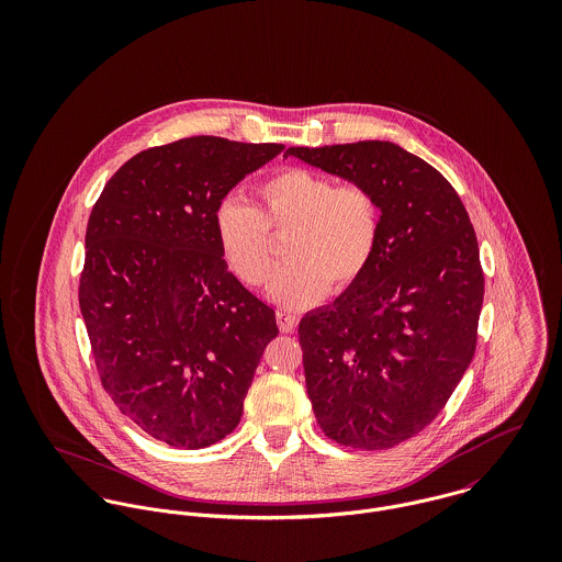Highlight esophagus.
I'll list each match as a JSON object with an SVG mask.
<instances>
[{
    "mask_svg": "<svg viewBox=\"0 0 562 562\" xmlns=\"http://www.w3.org/2000/svg\"><path fill=\"white\" fill-rule=\"evenodd\" d=\"M277 324L283 333H292L299 326V316L290 312H277Z\"/></svg>",
    "mask_w": 562,
    "mask_h": 562,
    "instance_id": "obj_1",
    "label": "esophagus"
}]
</instances>
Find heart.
<instances>
[{
  "label": "heart",
  "instance_id": "heart-1",
  "mask_svg": "<svg viewBox=\"0 0 562 562\" xmlns=\"http://www.w3.org/2000/svg\"><path fill=\"white\" fill-rule=\"evenodd\" d=\"M383 232L376 192L361 181L335 183L310 168H285L255 188V205L229 199L216 212V238L229 270L248 288L270 281L272 238H288V266L270 296L283 307H307L330 290L357 283L372 263Z\"/></svg>",
  "mask_w": 562,
  "mask_h": 562
}]
</instances>
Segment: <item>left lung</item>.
I'll use <instances>...</instances> for the list:
<instances>
[{"label": "left lung", "mask_w": 562, "mask_h": 562, "mask_svg": "<svg viewBox=\"0 0 562 562\" xmlns=\"http://www.w3.org/2000/svg\"><path fill=\"white\" fill-rule=\"evenodd\" d=\"M285 156L370 186L383 210L376 255L333 305L299 324L307 396L324 435L385 450L424 430L472 363L484 274L450 181L394 143L290 147Z\"/></svg>", "instance_id": "1"}]
</instances>
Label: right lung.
Segmentation results:
<instances>
[{
	"label": "right lung",
	"mask_w": 562,
	"mask_h": 562,
	"mask_svg": "<svg viewBox=\"0 0 562 562\" xmlns=\"http://www.w3.org/2000/svg\"><path fill=\"white\" fill-rule=\"evenodd\" d=\"M283 149L216 136L154 147L112 175L90 212L80 310L101 385L172 448L212 446L240 424L279 335L274 310L229 272L216 212Z\"/></svg>",
	"instance_id": "add662e5"
}]
</instances>
